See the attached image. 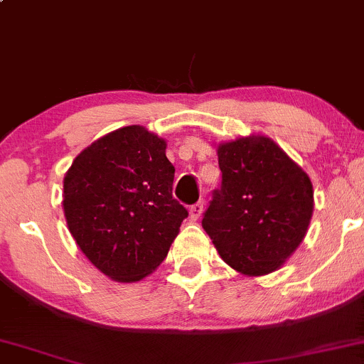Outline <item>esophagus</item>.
<instances>
[{"label": "esophagus", "mask_w": 364, "mask_h": 364, "mask_svg": "<svg viewBox=\"0 0 364 364\" xmlns=\"http://www.w3.org/2000/svg\"><path fill=\"white\" fill-rule=\"evenodd\" d=\"M201 213H203V200L196 201L195 205H191V207H190V218H191V220H198Z\"/></svg>", "instance_id": "1"}]
</instances>
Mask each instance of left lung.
Masks as SVG:
<instances>
[{"label":"left lung","mask_w":364,"mask_h":364,"mask_svg":"<svg viewBox=\"0 0 364 364\" xmlns=\"http://www.w3.org/2000/svg\"><path fill=\"white\" fill-rule=\"evenodd\" d=\"M220 190L201 225L230 268L262 277L282 268L309 230V174L274 140L247 135L217 146Z\"/></svg>","instance_id":"8db88e82"}]
</instances>
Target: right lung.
<instances>
[{
	"instance_id": "obj_1",
	"label": "right lung",
	"mask_w": 364,
	"mask_h": 364,
	"mask_svg": "<svg viewBox=\"0 0 364 364\" xmlns=\"http://www.w3.org/2000/svg\"><path fill=\"white\" fill-rule=\"evenodd\" d=\"M166 146L146 127H122L81 151L64 176L69 232L91 264L115 282L151 274L188 217L173 198Z\"/></svg>"
}]
</instances>
